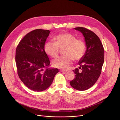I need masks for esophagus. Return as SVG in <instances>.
I'll return each mask as SVG.
<instances>
[{"label": "esophagus", "instance_id": "34e87169", "mask_svg": "<svg viewBox=\"0 0 120 120\" xmlns=\"http://www.w3.org/2000/svg\"><path fill=\"white\" fill-rule=\"evenodd\" d=\"M60 71L62 72H67L68 71L67 70H63V69H61L60 70Z\"/></svg>", "mask_w": 120, "mask_h": 120}]
</instances>
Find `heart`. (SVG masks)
<instances>
[{
	"label": "heart",
	"instance_id": "1",
	"mask_svg": "<svg viewBox=\"0 0 120 120\" xmlns=\"http://www.w3.org/2000/svg\"><path fill=\"white\" fill-rule=\"evenodd\" d=\"M54 43L46 42L44 45L45 53L49 56L56 58L59 53V49H63L64 56L53 61L54 67L62 69H67L72 64L74 59L80 60L86 50V45L80 39H76L75 36L68 33H64L55 37Z\"/></svg>",
	"mask_w": 120,
	"mask_h": 120
}]
</instances>
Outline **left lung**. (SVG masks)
Listing matches in <instances>:
<instances>
[{
    "instance_id": "obj_1",
    "label": "left lung",
    "mask_w": 120,
    "mask_h": 120,
    "mask_svg": "<svg viewBox=\"0 0 120 120\" xmlns=\"http://www.w3.org/2000/svg\"><path fill=\"white\" fill-rule=\"evenodd\" d=\"M81 32L84 38L86 50L79 60L78 68L73 70L75 77L70 82L71 86L79 91L86 90L99 78L104 62V49L98 37L93 31L82 27L74 28Z\"/></svg>"
}]
</instances>
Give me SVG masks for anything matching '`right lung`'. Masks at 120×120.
<instances>
[{"instance_id":"obj_1","label":"right lung","mask_w":120,"mask_h":120,"mask_svg":"<svg viewBox=\"0 0 120 120\" xmlns=\"http://www.w3.org/2000/svg\"><path fill=\"white\" fill-rule=\"evenodd\" d=\"M50 31L36 29L27 34L15 51V63L19 78L31 90L41 92L52 84L57 68L49 67L44 45ZM44 68L46 69L45 70Z\"/></svg>"}]
</instances>
